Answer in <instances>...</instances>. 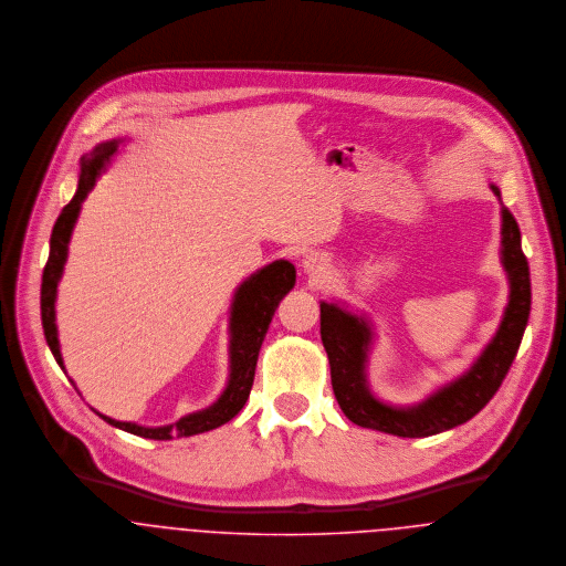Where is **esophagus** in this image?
<instances>
[{
	"label": "esophagus",
	"mask_w": 566,
	"mask_h": 566,
	"mask_svg": "<svg viewBox=\"0 0 566 566\" xmlns=\"http://www.w3.org/2000/svg\"><path fill=\"white\" fill-rule=\"evenodd\" d=\"M303 270L314 276V279H323L328 270V261L324 259L323 254L318 252H310L305 259H303Z\"/></svg>",
	"instance_id": "obj_1"
}]
</instances>
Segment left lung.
<instances>
[{"mask_svg":"<svg viewBox=\"0 0 566 566\" xmlns=\"http://www.w3.org/2000/svg\"><path fill=\"white\" fill-rule=\"evenodd\" d=\"M490 189L501 200L499 187L490 185ZM501 263L510 281V301L494 337L464 375L424 401L407 407L384 403L368 388L370 323L337 303H321V337L331 366V384L348 420L401 438H427L453 429L484 409L518 353L532 305L530 265L521 248L518 224L507 207H501Z\"/></svg>","mask_w":566,"mask_h":566,"instance_id":"1","label":"left lung"}]
</instances>
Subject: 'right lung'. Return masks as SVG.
Listing matches in <instances>:
<instances>
[{
  "instance_id": "add662e5",
  "label": "right lung",
  "mask_w": 566,
  "mask_h": 566,
  "mask_svg": "<svg viewBox=\"0 0 566 566\" xmlns=\"http://www.w3.org/2000/svg\"><path fill=\"white\" fill-rule=\"evenodd\" d=\"M122 139L104 142L95 146L88 155L81 159V180L76 196L72 202L61 211L52 238H50V256L43 268V283H41V321H43V333L48 339V346L56 359V364L65 370L63 355H61V344H59V331H56V290L63 276V268L67 261V250H70V240L81 213L82 200L88 196V191L95 185V178L102 174L106 163H111V157L119 150ZM296 283V268L285 261H272L270 265L256 270L250 274L242 285L238 287L231 305V375L227 390L222 397L202 409L182 416L180 420L163 427H144L135 422H122L113 420L99 411H95L102 420L108 424L124 429L128 433L150 438V440H171V438H187L196 433L211 431L224 422H229L233 416L240 413L252 381H254V368H256V357L259 348L263 344V337L268 333V326L272 323V316L283 301V296L294 287Z\"/></svg>"
}]
</instances>
